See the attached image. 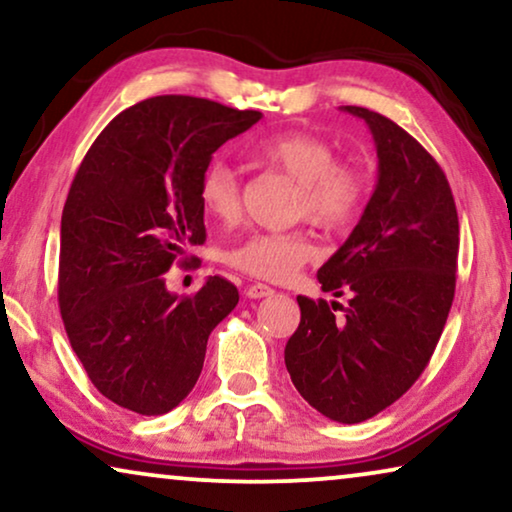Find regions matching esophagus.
Returning <instances> with one entry per match:
<instances>
[{
	"instance_id": "1",
	"label": "esophagus",
	"mask_w": 512,
	"mask_h": 512,
	"mask_svg": "<svg viewBox=\"0 0 512 512\" xmlns=\"http://www.w3.org/2000/svg\"><path fill=\"white\" fill-rule=\"evenodd\" d=\"M272 293H275V289H272V286H268V284H251L247 289V296L254 298V300L268 298V296H272Z\"/></svg>"
}]
</instances>
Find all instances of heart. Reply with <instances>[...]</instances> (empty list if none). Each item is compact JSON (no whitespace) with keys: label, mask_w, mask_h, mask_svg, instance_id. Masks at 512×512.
Returning <instances> with one entry per match:
<instances>
[{"label":"heart","mask_w":512,"mask_h":512,"mask_svg":"<svg viewBox=\"0 0 512 512\" xmlns=\"http://www.w3.org/2000/svg\"><path fill=\"white\" fill-rule=\"evenodd\" d=\"M258 165L286 174L298 184L296 216H307L326 230H338L359 216L368 195V177L361 167L340 163L338 151L312 132H284L249 146ZM198 200L207 219L233 223L240 216V177L233 167L207 165L198 181ZM317 254L305 230L251 233L226 251V263L251 277L284 282Z\"/></svg>","instance_id":"obj_1"}]
</instances>
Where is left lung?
<instances>
[{
    "instance_id": "left-lung-1",
    "label": "left lung",
    "mask_w": 512,
    "mask_h": 512,
    "mask_svg": "<svg viewBox=\"0 0 512 512\" xmlns=\"http://www.w3.org/2000/svg\"><path fill=\"white\" fill-rule=\"evenodd\" d=\"M342 111L373 135L377 184L352 235L317 272L321 291L349 293V305L298 296L284 363L314 410L359 424L398 401L438 345L457 286L459 219L445 172L415 137L377 111Z\"/></svg>"
}]
</instances>
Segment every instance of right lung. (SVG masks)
Listing matches in <instances>:
<instances>
[{"label": "right lung", "instance_id": "add662e5", "mask_svg": "<svg viewBox=\"0 0 512 512\" xmlns=\"http://www.w3.org/2000/svg\"><path fill=\"white\" fill-rule=\"evenodd\" d=\"M261 116L151 97L121 111L76 172L60 223V314L90 382L125 410L177 408L198 382L209 333L240 300L223 277L179 298L165 272L207 237L198 181L212 153Z\"/></svg>", "mask_w": 512, "mask_h": 512}]
</instances>
